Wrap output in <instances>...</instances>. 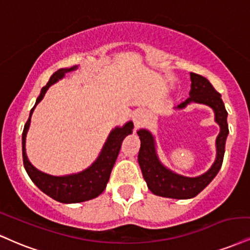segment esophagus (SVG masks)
<instances>
[{
  "mask_svg": "<svg viewBox=\"0 0 250 250\" xmlns=\"http://www.w3.org/2000/svg\"><path fill=\"white\" fill-rule=\"evenodd\" d=\"M146 113L143 110H137L134 114V123H135V128L138 129L140 127H142L144 121H146Z\"/></svg>",
  "mask_w": 250,
  "mask_h": 250,
  "instance_id": "esophagus-1",
  "label": "esophagus"
}]
</instances>
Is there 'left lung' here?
Returning <instances> with one entry per match:
<instances>
[{
	"label": "left lung",
	"mask_w": 250,
	"mask_h": 250,
	"mask_svg": "<svg viewBox=\"0 0 250 250\" xmlns=\"http://www.w3.org/2000/svg\"><path fill=\"white\" fill-rule=\"evenodd\" d=\"M190 96L177 108H184L190 102L204 104L213 108L215 113V121L220 125V134L216 137V159L212 167L206 173L195 178L179 176L171 172L159 163L155 151L154 138L149 131L141 129L137 131L141 140V148L138 151V163L142 170L143 178L148 184L149 190L161 197L174 198V199H188L193 198L206 188L216 173L220 170L225 155V144L228 135L227 110L222 102L220 93L215 91L212 83L205 77L197 73H191Z\"/></svg>",
	"instance_id": "1"
}]
</instances>
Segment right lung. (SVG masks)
Here are the masks:
<instances>
[{"mask_svg": "<svg viewBox=\"0 0 250 250\" xmlns=\"http://www.w3.org/2000/svg\"><path fill=\"white\" fill-rule=\"evenodd\" d=\"M76 68L77 66L71 68H62V70H58L51 76L49 83L42 88L41 94H39L37 101H36V104L30 112V116L25 125H24L22 134L23 164L29 177L44 193L50 195L51 198H53L57 201L65 204L81 203V201L93 199V198L98 197L99 194L104 192L108 180H109L110 172H112L114 164H115L117 155H119L120 149H121L123 138L127 136L128 134H130L134 128L133 122H128L125 127L114 129L110 133L109 137H108L107 142L104 144L98 159L92 164V167H89L88 169L78 174H71V176L66 177H53L41 172L35 167H32L25 154V137L30 125L31 114L38 102L42 101V99L44 98L47 88L52 83H55L56 81L62 79L65 76V73L76 70Z\"/></svg>", "mask_w": 250, "mask_h": 250, "instance_id": "obj_1", "label": "right lung"}]
</instances>
